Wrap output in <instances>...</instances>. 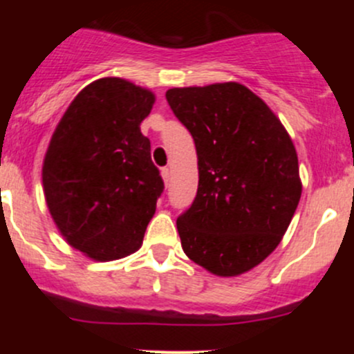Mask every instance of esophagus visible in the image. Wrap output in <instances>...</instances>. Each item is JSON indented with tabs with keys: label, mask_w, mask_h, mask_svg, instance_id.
I'll list each match as a JSON object with an SVG mask.
<instances>
[{
	"label": "esophagus",
	"mask_w": 354,
	"mask_h": 354,
	"mask_svg": "<svg viewBox=\"0 0 354 354\" xmlns=\"http://www.w3.org/2000/svg\"><path fill=\"white\" fill-rule=\"evenodd\" d=\"M160 176H162V180H164V183H169V180H171V169L169 167H162V169H160Z\"/></svg>",
	"instance_id": "esophagus-1"
}]
</instances>
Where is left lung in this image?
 <instances>
[{"label": "left lung", "mask_w": 354, "mask_h": 354, "mask_svg": "<svg viewBox=\"0 0 354 354\" xmlns=\"http://www.w3.org/2000/svg\"><path fill=\"white\" fill-rule=\"evenodd\" d=\"M166 99L198 159L197 197L176 221L183 252L214 276H241L277 248L295 216V144L274 111L238 82L174 87Z\"/></svg>", "instance_id": "left-lung-1"}]
</instances>
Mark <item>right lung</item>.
Instances as JSON below:
<instances>
[{
    "instance_id": "right-lung-1",
    "label": "right lung",
    "mask_w": 354,
    "mask_h": 354,
    "mask_svg": "<svg viewBox=\"0 0 354 354\" xmlns=\"http://www.w3.org/2000/svg\"><path fill=\"white\" fill-rule=\"evenodd\" d=\"M154 92L106 77L82 88L42 162L49 214L71 248L97 262L137 252L164 183L140 123Z\"/></svg>"
}]
</instances>
